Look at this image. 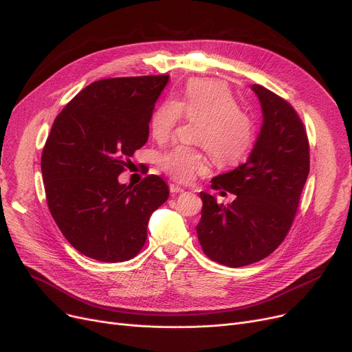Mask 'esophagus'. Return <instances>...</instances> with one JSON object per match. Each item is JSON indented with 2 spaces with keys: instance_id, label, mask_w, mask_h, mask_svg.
<instances>
[{
  "instance_id": "34e87169",
  "label": "esophagus",
  "mask_w": 352,
  "mask_h": 352,
  "mask_svg": "<svg viewBox=\"0 0 352 352\" xmlns=\"http://www.w3.org/2000/svg\"><path fill=\"white\" fill-rule=\"evenodd\" d=\"M170 191H171L173 194H177V192H182V191H184V188L177 186V184H170Z\"/></svg>"
}]
</instances>
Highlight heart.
Instances as JSON below:
<instances>
[{"instance_id": "1", "label": "heart", "mask_w": 352, "mask_h": 352, "mask_svg": "<svg viewBox=\"0 0 352 352\" xmlns=\"http://www.w3.org/2000/svg\"><path fill=\"white\" fill-rule=\"evenodd\" d=\"M181 113L200 120L195 141L206 145L217 164L232 165L246 155L253 141V124L239 111L236 99L224 85L212 80L190 82L179 99L158 106L151 118L152 136L160 142L171 138ZM161 165L173 178L190 181L206 171L207 158L201 149L178 145L161 158Z\"/></svg>"}]
</instances>
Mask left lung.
Listing matches in <instances>:
<instances>
[{
  "instance_id": "left-lung-1",
  "label": "left lung",
  "mask_w": 352,
  "mask_h": 352,
  "mask_svg": "<svg viewBox=\"0 0 352 352\" xmlns=\"http://www.w3.org/2000/svg\"><path fill=\"white\" fill-rule=\"evenodd\" d=\"M262 126L248 161L211 179L212 188L236 195L232 204L200 192L197 236L214 262L241 267L267 257L286 237L309 174V144L302 120L286 100L252 85ZM223 192V191H221Z\"/></svg>"
}]
</instances>
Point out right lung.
Segmentation results:
<instances>
[{
    "instance_id": "right-lung-1",
    "label": "right lung",
    "mask_w": 352,
    "mask_h": 352,
    "mask_svg": "<svg viewBox=\"0 0 352 352\" xmlns=\"http://www.w3.org/2000/svg\"><path fill=\"white\" fill-rule=\"evenodd\" d=\"M170 76L95 82L60 112L45 141L41 174L52 216L72 246L116 263L138 254L151 214L170 195L148 175L133 188L118 181L149 135L155 102Z\"/></svg>"
}]
</instances>
